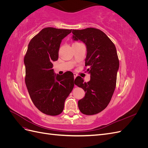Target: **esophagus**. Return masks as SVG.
<instances>
[{
    "label": "esophagus",
    "mask_w": 148,
    "mask_h": 148,
    "mask_svg": "<svg viewBox=\"0 0 148 148\" xmlns=\"http://www.w3.org/2000/svg\"><path fill=\"white\" fill-rule=\"evenodd\" d=\"M73 75H74V79H75V78H76V77H77V74H76V73H73Z\"/></svg>",
    "instance_id": "obj_1"
}]
</instances>
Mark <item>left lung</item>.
I'll return each instance as SVG.
<instances>
[{"label":"left lung","mask_w":148,"mask_h":148,"mask_svg":"<svg viewBox=\"0 0 148 148\" xmlns=\"http://www.w3.org/2000/svg\"><path fill=\"white\" fill-rule=\"evenodd\" d=\"M73 41H82L86 47L85 66L90 74L87 83L80 77L75 84L83 89L84 97L78 102V108L85 115L99 113L108 106L114 94L119 60L114 44L102 31L94 28L72 30Z\"/></svg>","instance_id":"1"}]
</instances>
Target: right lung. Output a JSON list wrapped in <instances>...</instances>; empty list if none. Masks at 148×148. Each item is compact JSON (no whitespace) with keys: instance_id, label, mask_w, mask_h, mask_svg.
I'll list each match as a JSON object with an SVG mask.
<instances>
[{"instance_id":"add662e5","label":"right lung","mask_w":148,"mask_h":148,"mask_svg":"<svg viewBox=\"0 0 148 148\" xmlns=\"http://www.w3.org/2000/svg\"><path fill=\"white\" fill-rule=\"evenodd\" d=\"M71 29L48 27L31 40L24 58L25 83L33 104L42 113L57 115L74 87L71 71L60 75L54 73L52 62L59 58L62 40Z\"/></svg>"}]
</instances>
